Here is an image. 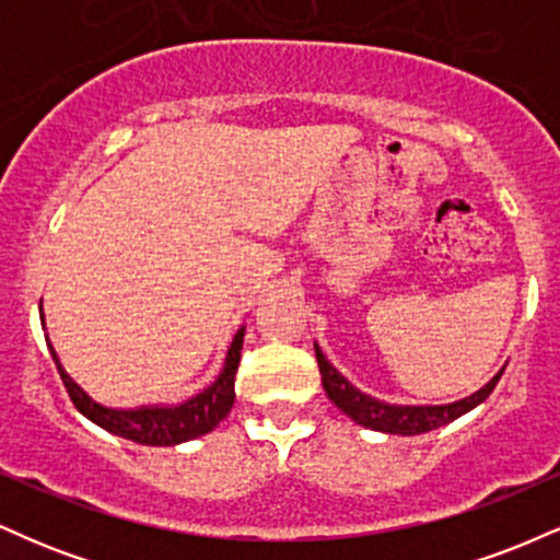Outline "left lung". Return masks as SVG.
Segmentation results:
<instances>
[{
  "mask_svg": "<svg viewBox=\"0 0 560 560\" xmlns=\"http://www.w3.org/2000/svg\"><path fill=\"white\" fill-rule=\"evenodd\" d=\"M316 347V358H318V369H320V382H324L326 397L342 410L345 416H350L352 421L361 423L365 429H374V432H384V434H400V436H413V434H423L432 432V429L445 427V423L460 419V416L474 410L477 405H481L490 397V392L494 389V384L500 382L503 376V369L494 374L485 387L474 392V395L460 397L455 402H445V405H400V402H384L378 397L365 395L355 387L352 382L339 374L334 369L329 358L324 355L318 342H313Z\"/></svg>",
  "mask_w": 560,
  "mask_h": 560,
  "instance_id": "8db88e82",
  "label": "left lung"
}]
</instances>
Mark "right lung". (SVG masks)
Wrapping results in <instances>:
<instances>
[{
	"mask_svg": "<svg viewBox=\"0 0 560 560\" xmlns=\"http://www.w3.org/2000/svg\"><path fill=\"white\" fill-rule=\"evenodd\" d=\"M38 316H42V326L47 329L42 307H38ZM244 329H247V326H240V329H236L234 339H231L229 345L226 358H223L221 374L215 376L213 384H208V387L197 392V395L186 397L184 402H147L137 405V408H113V405L94 400V397L68 374L60 355H57L55 345L49 342V334H44V337H47V347L49 352H52V361L57 365V371H60V378L62 384H66L70 400H73L81 416H86L89 421L96 423L100 429H105V432L124 436V440L137 442V445L173 447L213 432L218 423L229 416L231 405L236 400L234 378L236 369H240Z\"/></svg>",
	"mask_w": 560,
	"mask_h": 560,
	"instance_id": "obj_1",
	"label": "right lung"
}]
</instances>
